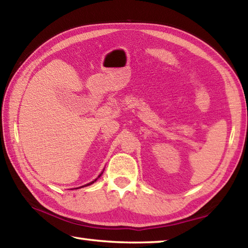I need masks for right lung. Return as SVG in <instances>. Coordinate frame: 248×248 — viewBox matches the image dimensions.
<instances>
[{
  "mask_svg": "<svg viewBox=\"0 0 248 248\" xmlns=\"http://www.w3.org/2000/svg\"><path fill=\"white\" fill-rule=\"evenodd\" d=\"M95 181H96V180H95ZM93 182H94V181H93ZM93 182H91V183H89V184H88V186H90V184H92Z\"/></svg>",
  "mask_w": 248,
  "mask_h": 248,
  "instance_id": "1",
  "label": "right lung"
}]
</instances>
